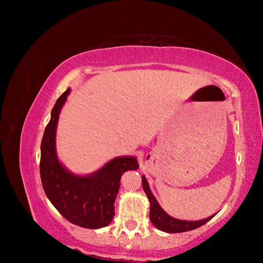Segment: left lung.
Listing matches in <instances>:
<instances>
[{
	"label": "left lung",
	"instance_id": "left-lung-1",
	"mask_svg": "<svg viewBox=\"0 0 263 263\" xmlns=\"http://www.w3.org/2000/svg\"><path fill=\"white\" fill-rule=\"evenodd\" d=\"M142 187H144L145 193L147 194L150 202V213H149L150 220L158 229L162 230V232L172 233V234L189 232V230H193L201 227L202 225L206 224V222L211 220L215 216V215H212V216L208 218L196 220V221H189V220H181V219L173 218L170 216V215L166 214L161 209V206L159 205L156 197L153 195V193H151L148 182L144 176H142Z\"/></svg>",
	"mask_w": 263,
	"mask_h": 263
}]
</instances>
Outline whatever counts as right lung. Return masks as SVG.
I'll return each instance as SVG.
<instances>
[{
	"label": "right lung",
	"instance_id": "obj_1",
	"mask_svg": "<svg viewBox=\"0 0 263 263\" xmlns=\"http://www.w3.org/2000/svg\"><path fill=\"white\" fill-rule=\"evenodd\" d=\"M70 89L61 94L51 110L41 145V179L47 197L63 217L72 224L97 229L107 226L115 215V198L122 174L137 170L135 157H117L90 176L80 177L68 171L55 153V129L62 105Z\"/></svg>",
	"mask_w": 263,
	"mask_h": 263
}]
</instances>
